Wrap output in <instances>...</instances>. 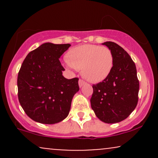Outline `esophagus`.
I'll use <instances>...</instances> for the list:
<instances>
[{"instance_id": "34e87169", "label": "esophagus", "mask_w": 158, "mask_h": 158, "mask_svg": "<svg viewBox=\"0 0 158 158\" xmlns=\"http://www.w3.org/2000/svg\"><path fill=\"white\" fill-rule=\"evenodd\" d=\"M85 83V81L84 80H82V79H79V87L82 86V85H84Z\"/></svg>"}]
</instances>
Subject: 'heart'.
<instances>
[{
	"instance_id": "1",
	"label": "heart",
	"mask_w": 158,
	"mask_h": 158,
	"mask_svg": "<svg viewBox=\"0 0 158 158\" xmlns=\"http://www.w3.org/2000/svg\"><path fill=\"white\" fill-rule=\"evenodd\" d=\"M68 55L66 66L72 70L81 69V75L90 82L103 81L113 69L114 56L107 47L83 44L72 48Z\"/></svg>"
}]
</instances>
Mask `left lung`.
Listing matches in <instances>:
<instances>
[{"label": "left lung", "instance_id": "left-lung-1", "mask_svg": "<svg viewBox=\"0 0 158 158\" xmlns=\"http://www.w3.org/2000/svg\"><path fill=\"white\" fill-rule=\"evenodd\" d=\"M102 44L111 50L114 66L106 79L93 85L90 105L101 121L116 123L126 119L137 106L139 80L135 62L124 49L112 41Z\"/></svg>", "mask_w": 158, "mask_h": 158}]
</instances>
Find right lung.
Segmentation results:
<instances>
[{
    "instance_id": "1",
    "label": "right lung",
    "mask_w": 158,
    "mask_h": 158,
    "mask_svg": "<svg viewBox=\"0 0 158 158\" xmlns=\"http://www.w3.org/2000/svg\"><path fill=\"white\" fill-rule=\"evenodd\" d=\"M70 44L44 43L30 52L18 75V97L30 118L43 124H55L68 117L79 79L62 76L59 58Z\"/></svg>"
}]
</instances>
